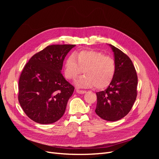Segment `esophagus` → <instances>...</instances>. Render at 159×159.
<instances>
[{
	"instance_id": "34e87169",
	"label": "esophagus",
	"mask_w": 159,
	"mask_h": 159,
	"mask_svg": "<svg viewBox=\"0 0 159 159\" xmlns=\"http://www.w3.org/2000/svg\"><path fill=\"white\" fill-rule=\"evenodd\" d=\"M76 92L78 93L83 94V93H86V91H85V90H81V89H76Z\"/></svg>"
}]
</instances>
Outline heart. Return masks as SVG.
Returning <instances> with one entry per match:
<instances>
[{
  "instance_id": "1",
  "label": "heart",
  "mask_w": 159,
  "mask_h": 159,
  "mask_svg": "<svg viewBox=\"0 0 159 159\" xmlns=\"http://www.w3.org/2000/svg\"><path fill=\"white\" fill-rule=\"evenodd\" d=\"M116 71V64L111 56L96 50H82L70 55L65 64V76L73 80L84 71L85 75L75 81L81 88L97 89L107 88L111 82Z\"/></svg>"
}]
</instances>
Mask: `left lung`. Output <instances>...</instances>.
I'll return each mask as SVG.
<instances>
[{"instance_id": "1", "label": "left lung", "mask_w": 159, "mask_h": 159, "mask_svg": "<svg viewBox=\"0 0 159 159\" xmlns=\"http://www.w3.org/2000/svg\"><path fill=\"white\" fill-rule=\"evenodd\" d=\"M116 71L111 82L104 91L96 93L99 117L109 121L122 119L129 113L137 95L138 78L135 68L129 56L113 45Z\"/></svg>"}]
</instances>
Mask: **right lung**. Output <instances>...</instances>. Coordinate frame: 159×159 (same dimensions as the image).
Returning a JSON list of instances; mask_svg holds the SVG:
<instances>
[{"label": "right lung", "instance_id": "right-lung-1", "mask_svg": "<svg viewBox=\"0 0 159 159\" xmlns=\"http://www.w3.org/2000/svg\"><path fill=\"white\" fill-rule=\"evenodd\" d=\"M75 46H48L25 65L19 79L18 102L32 121L53 123L64 114L74 87L66 80L61 70L65 57Z\"/></svg>", "mask_w": 159, "mask_h": 159}]
</instances>
